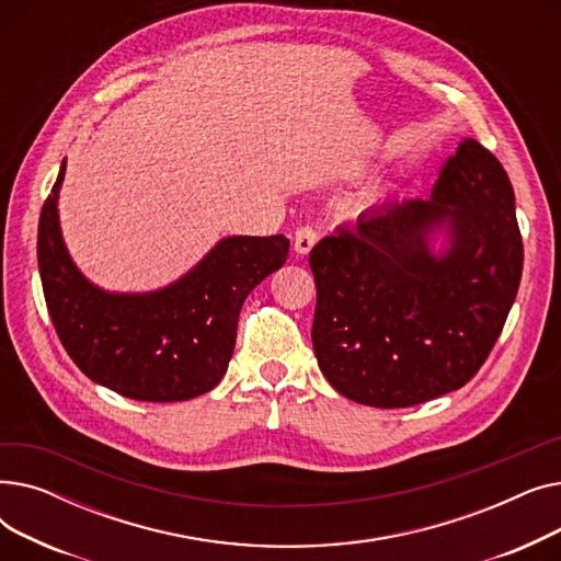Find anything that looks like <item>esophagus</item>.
Here are the masks:
<instances>
[{
  "label": "esophagus",
  "instance_id": "esophagus-1",
  "mask_svg": "<svg viewBox=\"0 0 561 561\" xmlns=\"http://www.w3.org/2000/svg\"><path fill=\"white\" fill-rule=\"evenodd\" d=\"M316 241H318V231L313 227L305 225V227H300L296 231V239H293V245H296L298 254H309V250L316 245Z\"/></svg>",
  "mask_w": 561,
  "mask_h": 561
}]
</instances>
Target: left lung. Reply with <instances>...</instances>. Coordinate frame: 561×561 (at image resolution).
Segmentation results:
<instances>
[{"instance_id":"1","label":"left lung","mask_w":561,"mask_h":561,"mask_svg":"<svg viewBox=\"0 0 561 561\" xmlns=\"http://www.w3.org/2000/svg\"><path fill=\"white\" fill-rule=\"evenodd\" d=\"M440 226L451 248L434 257L428 236ZM309 265L316 359L341 396L398 409L457 391L486 362L520 284L510 176L466 138L430 199L391 202L339 227Z\"/></svg>"}]
</instances>
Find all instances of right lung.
<instances>
[{
  "label": "right lung",
  "instance_id": "obj_1",
  "mask_svg": "<svg viewBox=\"0 0 561 561\" xmlns=\"http://www.w3.org/2000/svg\"><path fill=\"white\" fill-rule=\"evenodd\" d=\"M56 176L38 220V268L49 318L70 359L98 385L142 402H180L222 379L250 290L282 268L288 239L231 236L180 282L142 296L106 293L72 263L58 227Z\"/></svg>",
  "mask_w": 561,
  "mask_h": 561
}]
</instances>
